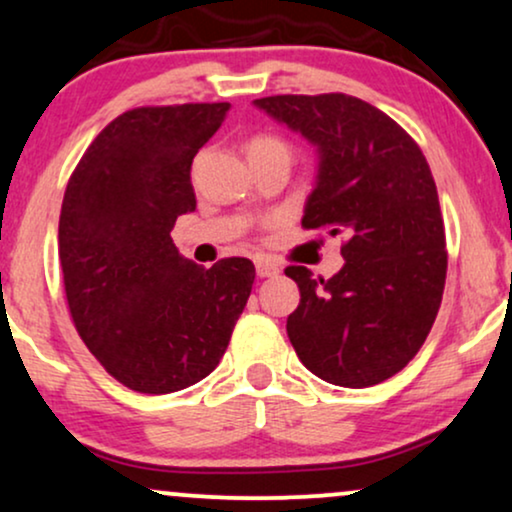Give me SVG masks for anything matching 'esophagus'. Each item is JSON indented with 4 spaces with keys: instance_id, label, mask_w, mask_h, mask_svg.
Wrapping results in <instances>:
<instances>
[{
    "instance_id": "1",
    "label": "esophagus",
    "mask_w": 512,
    "mask_h": 512,
    "mask_svg": "<svg viewBox=\"0 0 512 512\" xmlns=\"http://www.w3.org/2000/svg\"><path fill=\"white\" fill-rule=\"evenodd\" d=\"M255 271L260 278H269V276H276L278 274V264L267 260V257H257L255 260Z\"/></svg>"
}]
</instances>
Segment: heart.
I'll use <instances>...</instances> for the list:
<instances>
[{"label": "heart", "instance_id": "obj_1", "mask_svg": "<svg viewBox=\"0 0 512 512\" xmlns=\"http://www.w3.org/2000/svg\"><path fill=\"white\" fill-rule=\"evenodd\" d=\"M288 153L290 155V148L283 139L274 137V134H255L248 141V155L250 158H255V155H262V153Z\"/></svg>", "mask_w": 512, "mask_h": 512}]
</instances>
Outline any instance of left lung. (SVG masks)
Masks as SVG:
<instances>
[{"mask_svg":"<svg viewBox=\"0 0 512 512\" xmlns=\"http://www.w3.org/2000/svg\"><path fill=\"white\" fill-rule=\"evenodd\" d=\"M255 106L319 146L302 226L342 236L345 257L328 281L286 267L300 288L288 338L326 383H383L416 357L442 304L449 255L428 160L404 127L357 96L278 94Z\"/></svg>","mask_w":512,"mask_h":512,"instance_id":"1","label":"left lung"}]
</instances>
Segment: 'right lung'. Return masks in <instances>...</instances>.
<instances>
[{
  "label": "right lung",
  "instance_id": "1",
  "mask_svg": "<svg viewBox=\"0 0 512 512\" xmlns=\"http://www.w3.org/2000/svg\"><path fill=\"white\" fill-rule=\"evenodd\" d=\"M226 113L229 103L132 108L101 129L68 179L58 260L70 316L134 392H177L215 371L255 283L245 257L205 269L170 236L196 210L191 163Z\"/></svg>",
  "mask_w": 512,
  "mask_h": 512
}]
</instances>
